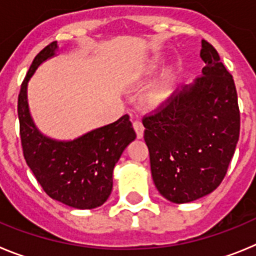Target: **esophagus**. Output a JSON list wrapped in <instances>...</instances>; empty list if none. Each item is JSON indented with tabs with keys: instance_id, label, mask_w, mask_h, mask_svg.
Instances as JSON below:
<instances>
[{
	"instance_id": "esophagus-1",
	"label": "esophagus",
	"mask_w": 256,
	"mask_h": 256,
	"mask_svg": "<svg viewBox=\"0 0 256 256\" xmlns=\"http://www.w3.org/2000/svg\"><path fill=\"white\" fill-rule=\"evenodd\" d=\"M133 128H134L136 133H137V137L138 138H141L142 136H144V124H142V122L140 120V119H136L134 122H133Z\"/></svg>"
}]
</instances>
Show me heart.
I'll use <instances>...</instances> for the list:
<instances>
[{
    "mask_svg": "<svg viewBox=\"0 0 256 256\" xmlns=\"http://www.w3.org/2000/svg\"><path fill=\"white\" fill-rule=\"evenodd\" d=\"M165 94L164 90H158V91L154 92V98H155V100H158V98H162V94Z\"/></svg>",
    "mask_w": 256,
    "mask_h": 256,
    "instance_id": "obj_1",
    "label": "heart"
}]
</instances>
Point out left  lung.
Masks as SVG:
<instances>
[{"mask_svg":"<svg viewBox=\"0 0 256 256\" xmlns=\"http://www.w3.org/2000/svg\"><path fill=\"white\" fill-rule=\"evenodd\" d=\"M200 56L205 66L195 83L142 119L154 183L176 204L198 200L220 184L240 137L234 78L205 40Z\"/></svg>","mask_w":256,"mask_h":256,"instance_id":"8db88e82","label":"left lung"}]
</instances>
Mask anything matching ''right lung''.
<instances>
[{
  "label": "right lung",
  "mask_w": 256,
  "mask_h": 256,
  "mask_svg": "<svg viewBox=\"0 0 256 256\" xmlns=\"http://www.w3.org/2000/svg\"><path fill=\"white\" fill-rule=\"evenodd\" d=\"M56 48V40L44 47L22 83L18 115L22 155L50 198L76 209H94L112 194L114 166L136 138V132L128 114L74 141H54L38 132L29 114L26 84L40 62L55 55Z\"/></svg>",
  "instance_id": "add662e5"
}]
</instances>
